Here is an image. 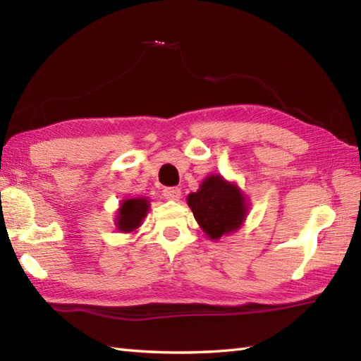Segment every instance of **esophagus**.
<instances>
[{"mask_svg": "<svg viewBox=\"0 0 361 361\" xmlns=\"http://www.w3.org/2000/svg\"><path fill=\"white\" fill-rule=\"evenodd\" d=\"M164 196L169 200H179L180 190L178 187H166V188H164Z\"/></svg>", "mask_w": 361, "mask_h": 361, "instance_id": "esophagus-1", "label": "esophagus"}]
</instances>
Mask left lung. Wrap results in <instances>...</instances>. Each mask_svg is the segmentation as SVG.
I'll return each mask as SVG.
<instances>
[{
	"label": "left lung",
	"instance_id": "left-lung-1",
	"mask_svg": "<svg viewBox=\"0 0 361 361\" xmlns=\"http://www.w3.org/2000/svg\"><path fill=\"white\" fill-rule=\"evenodd\" d=\"M187 202L211 240L239 230L248 214L247 197L235 183L225 180L221 174L208 176L196 192L188 195Z\"/></svg>",
	"mask_w": 361,
	"mask_h": 361
}]
</instances>
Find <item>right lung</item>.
I'll return each mask as SVG.
<instances>
[{
  "label": "right lung",
  "instance_id": "add662e5",
  "mask_svg": "<svg viewBox=\"0 0 361 361\" xmlns=\"http://www.w3.org/2000/svg\"><path fill=\"white\" fill-rule=\"evenodd\" d=\"M148 208H150V202L147 200V197H133L122 200L116 216L118 230L122 233L136 231L140 224H142L144 217L147 216Z\"/></svg>",
  "mask_w": 361,
  "mask_h": 361
}]
</instances>
